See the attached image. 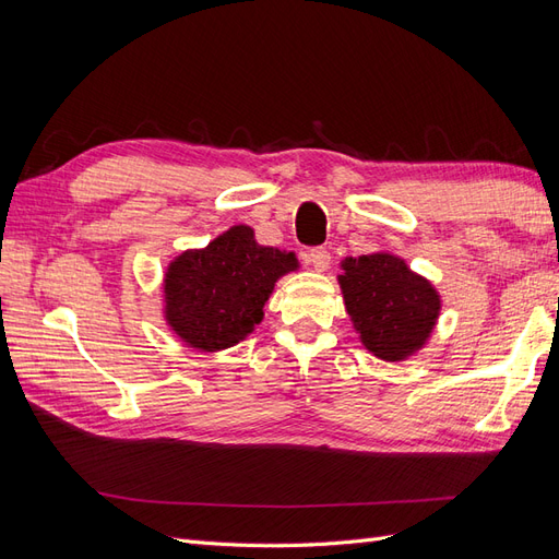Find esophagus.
I'll use <instances>...</instances> for the list:
<instances>
[{
	"instance_id": "1",
	"label": "esophagus",
	"mask_w": 559,
	"mask_h": 559,
	"mask_svg": "<svg viewBox=\"0 0 559 559\" xmlns=\"http://www.w3.org/2000/svg\"><path fill=\"white\" fill-rule=\"evenodd\" d=\"M308 263L317 270V273H324L331 265V251L326 247H314L308 251Z\"/></svg>"
}]
</instances>
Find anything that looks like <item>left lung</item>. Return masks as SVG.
Masks as SVG:
<instances>
[{
  "instance_id": "1",
  "label": "left lung",
  "mask_w": 559,
  "mask_h": 559,
  "mask_svg": "<svg viewBox=\"0 0 559 559\" xmlns=\"http://www.w3.org/2000/svg\"><path fill=\"white\" fill-rule=\"evenodd\" d=\"M345 310L361 345L382 361H405L429 343L441 314L436 286L389 251L341 261Z\"/></svg>"
}]
</instances>
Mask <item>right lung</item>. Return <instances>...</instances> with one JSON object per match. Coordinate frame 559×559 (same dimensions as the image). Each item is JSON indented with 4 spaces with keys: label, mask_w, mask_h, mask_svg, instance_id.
Returning a JSON list of instances; mask_svg holds the SVG:
<instances>
[{
    "label": "right lung",
    "mask_w": 559,
    "mask_h": 559,
    "mask_svg": "<svg viewBox=\"0 0 559 559\" xmlns=\"http://www.w3.org/2000/svg\"><path fill=\"white\" fill-rule=\"evenodd\" d=\"M300 267L294 251L263 247L238 224L165 267L163 317L183 345L218 352L238 345L263 319L280 277Z\"/></svg>",
    "instance_id": "add662e5"
}]
</instances>
